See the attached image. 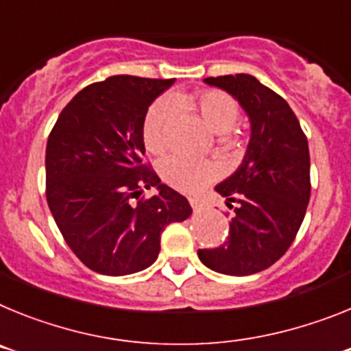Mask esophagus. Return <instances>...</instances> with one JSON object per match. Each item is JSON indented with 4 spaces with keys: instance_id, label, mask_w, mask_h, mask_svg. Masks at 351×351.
Segmentation results:
<instances>
[{
    "instance_id": "1",
    "label": "esophagus",
    "mask_w": 351,
    "mask_h": 351,
    "mask_svg": "<svg viewBox=\"0 0 351 351\" xmlns=\"http://www.w3.org/2000/svg\"><path fill=\"white\" fill-rule=\"evenodd\" d=\"M190 204H191V207H193V210L202 209V202H200L198 198H190Z\"/></svg>"
}]
</instances>
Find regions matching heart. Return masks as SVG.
<instances>
[{"instance_id": "1", "label": "heart", "mask_w": 351, "mask_h": 351, "mask_svg": "<svg viewBox=\"0 0 351 351\" xmlns=\"http://www.w3.org/2000/svg\"><path fill=\"white\" fill-rule=\"evenodd\" d=\"M173 108H195L207 128L218 135H225L239 119V107L232 96L221 91L198 93L197 96L172 95L170 100H158L149 107L142 126L145 147L151 153H163L169 145L170 117ZM163 181L184 193H197L209 182L219 178L221 167L213 160H193L184 156H170L160 165Z\"/></svg>"}]
</instances>
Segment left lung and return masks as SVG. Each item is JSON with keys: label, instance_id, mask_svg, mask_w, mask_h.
Instances as JSON below:
<instances>
[{"label": "left lung", "instance_id": "left-lung-1", "mask_svg": "<svg viewBox=\"0 0 351 351\" xmlns=\"http://www.w3.org/2000/svg\"><path fill=\"white\" fill-rule=\"evenodd\" d=\"M204 82L234 96L251 135L239 169L214 190L236 204L230 235L219 247L198 250L206 267L226 276L265 271L287 253L308 209L309 147L290 105L247 73Z\"/></svg>", "mask_w": 351, "mask_h": 351}]
</instances>
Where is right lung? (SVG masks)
<instances>
[{
    "label": "right lung",
    "instance_id": "obj_1",
    "mask_svg": "<svg viewBox=\"0 0 351 351\" xmlns=\"http://www.w3.org/2000/svg\"><path fill=\"white\" fill-rule=\"evenodd\" d=\"M173 82L114 75L91 84L61 110L49 135V209L70 250L98 274L126 276L153 265L165 226L193 213L142 165L144 117ZM144 187L158 193L133 204Z\"/></svg>",
    "mask_w": 351,
    "mask_h": 351
}]
</instances>
